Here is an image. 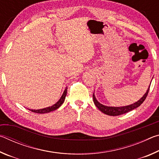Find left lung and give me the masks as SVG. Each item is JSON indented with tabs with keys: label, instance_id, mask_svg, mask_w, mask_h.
<instances>
[{
	"label": "left lung",
	"instance_id": "left-lung-1",
	"mask_svg": "<svg viewBox=\"0 0 159 159\" xmlns=\"http://www.w3.org/2000/svg\"><path fill=\"white\" fill-rule=\"evenodd\" d=\"M149 88H150V85L149 86V88H148L147 92L145 93L144 95L142 96L138 102H134V103L130 104V105H128V106H123V107L105 106L104 105V104L99 103V102L98 101V99H97L95 98V93H93V102L94 103H95V106L98 107V109H99V111H101L102 113H104V114L109 116H119V115L124 114L125 113L130 111L132 110L138 108L139 106H140L147 98L148 93H149Z\"/></svg>",
	"mask_w": 159,
	"mask_h": 159
}]
</instances>
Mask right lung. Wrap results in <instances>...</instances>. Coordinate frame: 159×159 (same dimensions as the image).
<instances>
[{
	"instance_id": "obj_1",
	"label": "right lung",
	"mask_w": 159,
	"mask_h": 159,
	"mask_svg": "<svg viewBox=\"0 0 159 159\" xmlns=\"http://www.w3.org/2000/svg\"><path fill=\"white\" fill-rule=\"evenodd\" d=\"M66 93H67V87L65 88V90H64L62 95H61L60 99H59V100L56 102L55 104H53V105L46 107V108H43V109H29V110H30V111L32 112L37 113V114H45V113H49L50 111H55V110L57 109L59 107H60L61 104L64 103V99H65L66 95Z\"/></svg>"
}]
</instances>
